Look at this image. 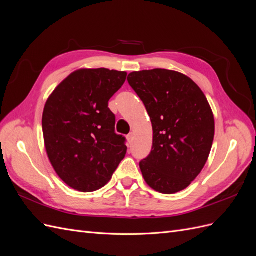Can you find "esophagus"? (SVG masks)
<instances>
[{
    "label": "esophagus",
    "instance_id": "esophagus-1",
    "mask_svg": "<svg viewBox=\"0 0 256 256\" xmlns=\"http://www.w3.org/2000/svg\"><path fill=\"white\" fill-rule=\"evenodd\" d=\"M134 140V134L130 132L128 136H127V141L129 142V144H131V142H132Z\"/></svg>",
    "mask_w": 256,
    "mask_h": 256
}]
</instances>
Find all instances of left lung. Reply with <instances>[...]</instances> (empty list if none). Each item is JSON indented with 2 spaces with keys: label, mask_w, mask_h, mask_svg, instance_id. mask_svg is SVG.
Returning <instances> with one entry per match:
<instances>
[{
  "label": "left lung",
  "mask_w": 256,
  "mask_h": 256,
  "mask_svg": "<svg viewBox=\"0 0 256 256\" xmlns=\"http://www.w3.org/2000/svg\"><path fill=\"white\" fill-rule=\"evenodd\" d=\"M127 80L152 125V152L140 161L145 182L164 194L186 189L203 170L214 141V114L204 92L168 69L134 72Z\"/></svg>",
  "instance_id": "1"
}]
</instances>
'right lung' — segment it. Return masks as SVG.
Instances as JSON below:
<instances>
[{
  "label": "right lung",
  "instance_id": "1",
  "mask_svg": "<svg viewBox=\"0 0 256 256\" xmlns=\"http://www.w3.org/2000/svg\"><path fill=\"white\" fill-rule=\"evenodd\" d=\"M126 76L125 72L106 68L80 69L46 102V150L56 174L72 189L102 188L125 158L126 138L115 134V115L108 104Z\"/></svg>",
  "mask_w": 256,
  "mask_h": 256
}]
</instances>
